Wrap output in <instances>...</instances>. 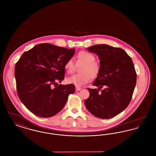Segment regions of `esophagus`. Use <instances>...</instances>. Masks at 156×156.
Here are the masks:
<instances>
[{
  "mask_svg": "<svg viewBox=\"0 0 156 156\" xmlns=\"http://www.w3.org/2000/svg\"><path fill=\"white\" fill-rule=\"evenodd\" d=\"M82 88L81 87H75V90L76 91H79V90H80Z\"/></svg>",
  "mask_w": 156,
  "mask_h": 156,
  "instance_id": "1",
  "label": "esophagus"
}]
</instances>
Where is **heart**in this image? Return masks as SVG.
I'll list each match as a JSON object with an SVG mask.
<instances>
[{
  "label": "heart",
  "mask_w": 156,
  "mask_h": 156,
  "mask_svg": "<svg viewBox=\"0 0 156 156\" xmlns=\"http://www.w3.org/2000/svg\"><path fill=\"white\" fill-rule=\"evenodd\" d=\"M77 62L82 63L83 66L81 68L80 72L81 74H75L67 78L68 83L73 84L76 87H81L88 83L91 76L96 77L100 71L99 64L95 61L93 54L87 51H81L77 55ZM74 62L73 59H69L66 63L64 68L68 74H72L74 70Z\"/></svg>",
  "instance_id": "1"
}]
</instances>
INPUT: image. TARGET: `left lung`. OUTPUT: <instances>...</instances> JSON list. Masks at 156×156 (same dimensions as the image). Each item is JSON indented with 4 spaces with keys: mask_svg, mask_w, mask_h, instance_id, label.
Wrapping results in <instances>:
<instances>
[{
    "mask_svg": "<svg viewBox=\"0 0 156 156\" xmlns=\"http://www.w3.org/2000/svg\"><path fill=\"white\" fill-rule=\"evenodd\" d=\"M87 50L99 57L100 71L92 84L98 88H88L89 97L85 105L98 118H113L123 111L132 99L137 78L132 59L123 49L109 45H95ZM103 86L105 89L101 90Z\"/></svg>",
    "mask_w": 156,
    "mask_h": 156,
    "instance_id": "left-lung-1",
    "label": "left lung"
}]
</instances>
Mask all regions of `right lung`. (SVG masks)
I'll return each mask as SVG.
<instances>
[{
    "instance_id": "add662e5",
    "label": "right lung",
    "mask_w": 156,
    "mask_h": 156,
    "mask_svg": "<svg viewBox=\"0 0 156 156\" xmlns=\"http://www.w3.org/2000/svg\"><path fill=\"white\" fill-rule=\"evenodd\" d=\"M74 48L67 49L43 43L24 52L15 66L18 97L33 114L49 118L61 111L68 95L74 94L73 84L57 86L65 77L64 66L74 55ZM52 84L57 85L52 89Z\"/></svg>"
}]
</instances>
